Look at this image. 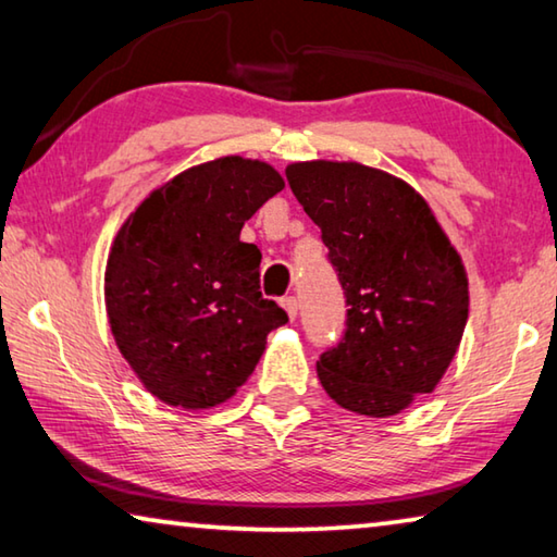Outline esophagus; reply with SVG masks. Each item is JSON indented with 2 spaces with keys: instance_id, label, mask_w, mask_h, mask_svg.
I'll return each instance as SVG.
<instances>
[{
  "instance_id": "1",
  "label": "esophagus",
  "mask_w": 557,
  "mask_h": 557,
  "mask_svg": "<svg viewBox=\"0 0 557 557\" xmlns=\"http://www.w3.org/2000/svg\"><path fill=\"white\" fill-rule=\"evenodd\" d=\"M280 305H282V309H285L289 319H295V317H297V312H299V305H297V299H295V297H285V299L280 301Z\"/></svg>"
}]
</instances>
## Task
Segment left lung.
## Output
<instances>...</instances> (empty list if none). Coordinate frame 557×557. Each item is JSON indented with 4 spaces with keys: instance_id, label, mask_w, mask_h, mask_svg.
<instances>
[{
    "instance_id": "obj_1",
    "label": "left lung",
    "mask_w": 557,
    "mask_h": 557,
    "mask_svg": "<svg viewBox=\"0 0 557 557\" xmlns=\"http://www.w3.org/2000/svg\"><path fill=\"white\" fill-rule=\"evenodd\" d=\"M285 174L351 307L344 338L317 361L319 383L344 410L398 414L437 388L457 354L465 262L422 194L383 169L312 159Z\"/></svg>"
}]
</instances>
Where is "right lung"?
Returning a JSON list of instances; mask_svg holds the SVG:
<instances>
[{
    "label": "right lung",
    "instance_id": "1",
    "mask_svg": "<svg viewBox=\"0 0 557 557\" xmlns=\"http://www.w3.org/2000/svg\"><path fill=\"white\" fill-rule=\"evenodd\" d=\"M285 188L272 164L219 157L157 186L110 245L106 309L120 354L166 405L206 410L256 371L287 322L260 292V250L243 223Z\"/></svg>",
    "mask_w": 557,
    "mask_h": 557
}]
</instances>
